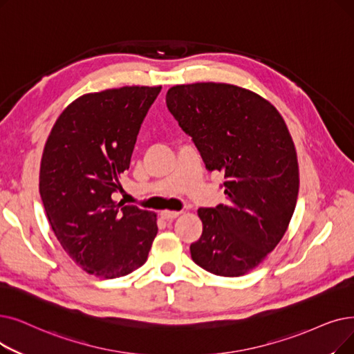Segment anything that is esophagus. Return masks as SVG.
<instances>
[{"mask_svg": "<svg viewBox=\"0 0 354 354\" xmlns=\"http://www.w3.org/2000/svg\"><path fill=\"white\" fill-rule=\"evenodd\" d=\"M179 214H180V212H178V211H162V212H160V217H162L163 220L172 221V220H175L176 217H179Z\"/></svg>", "mask_w": 354, "mask_h": 354, "instance_id": "1", "label": "esophagus"}]
</instances>
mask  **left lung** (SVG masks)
Wrapping results in <instances>:
<instances>
[{"label":"left lung","mask_w":354,"mask_h":354,"mask_svg":"<svg viewBox=\"0 0 354 354\" xmlns=\"http://www.w3.org/2000/svg\"><path fill=\"white\" fill-rule=\"evenodd\" d=\"M166 105L208 171L225 178L227 201L198 209L203 234L191 257L218 276L249 273L282 240L297 205L298 159L285 121L256 92L230 84L172 86Z\"/></svg>","instance_id":"left-lung-1"}]
</instances>
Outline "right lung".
<instances>
[{"label":"right lung","mask_w":354,"mask_h":354,"mask_svg":"<svg viewBox=\"0 0 354 354\" xmlns=\"http://www.w3.org/2000/svg\"><path fill=\"white\" fill-rule=\"evenodd\" d=\"M162 86H122L76 98L44 145L39 189L60 245L86 273L104 279L145 265L158 234L156 214L115 203L120 178Z\"/></svg>","instance_id":"1"}]
</instances>
